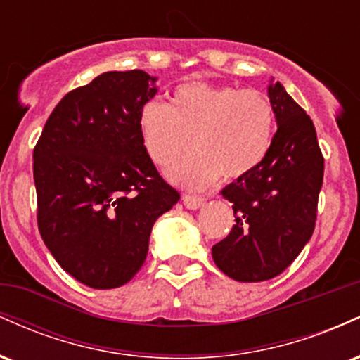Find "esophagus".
<instances>
[{"label": "esophagus", "instance_id": "34e87169", "mask_svg": "<svg viewBox=\"0 0 360 360\" xmlns=\"http://www.w3.org/2000/svg\"><path fill=\"white\" fill-rule=\"evenodd\" d=\"M183 203L188 210H198L206 203V200H205V198H201V196H191V194H184Z\"/></svg>", "mask_w": 360, "mask_h": 360}]
</instances>
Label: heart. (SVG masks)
<instances>
[{"instance_id": "b5f03b06", "label": "heart", "mask_w": 360, "mask_h": 360, "mask_svg": "<svg viewBox=\"0 0 360 360\" xmlns=\"http://www.w3.org/2000/svg\"><path fill=\"white\" fill-rule=\"evenodd\" d=\"M137 128L148 159L169 167L167 176L184 188L201 189L240 179L266 159L274 131V110L262 93L233 86L184 82L169 93L167 105L140 106Z\"/></svg>"}]
</instances>
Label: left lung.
<instances>
[{
	"mask_svg": "<svg viewBox=\"0 0 360 360\" xmlns=\"http://www.w3.org/2000/svg\"><path fill=\"white\" fill-rule=\"evenodd\" d=\"M267 94L278 130L260 166L223 188L237 223L212 249L218 269L240 283L276 278L298 257L315 230L323 184L311 118L279 81L271 79Z\"/></svg>",
	"mask_w": 360,
	"mask_h": 360,
	"instance_id": "1",
	"label": "left lung"
}]
</instances>
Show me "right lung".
Listing matches in <instances>:
<instances>
[{
    "instance_id": "1",
    "label": "right lung",
    "mask_w": 360,
    "mask_h": 360,
    "mask_svg": "<svg viewBox=\"0 0 360 360\" xmlns=\"http://www.w3.org/2000/svg\"><path fill=\"white\" fill-rule=\"evenodd\" d=\"M155 81L139 69L100 74L62 98L35 146L40 235L62 269L89 288L134 278L155 220L179 200L139 135Z\"/></svg>"
}]
</instances>
